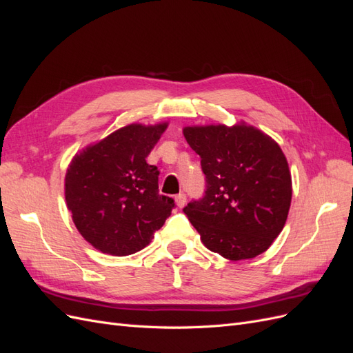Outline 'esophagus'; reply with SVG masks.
Returning a JSON list of instances; mask_svg holds the SVG:
<instances>
[{
	"label": "esophagus",
	"mask_w": 353,
	"mask_h": 353,
	"mask_svg": "<svg viewBox=\"0 0 353 353\" xmlns=\"http://www.w3.org/2000/svg\"><path fill=\"white\" fill-rule=\"evenodd\" d=\"M175 203H176V206L178 208H184L185 206V203H187V196L185 194H178V196H175Z\"/></svg>",
	"instance_id": "obj_1"
}]
</instances>
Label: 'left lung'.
I'll list each match as a JSON object with an SVG mask.
<instances>
[{
  "label": "left lung",
  "instance_id": "obj_1",
  "mask_svg": "<svg viewBox=\"0 0 353 353\" xmlns=\"http://www.w3.org/2000/svg\"><path fill=\"white\" fill-rule=\"evenodd\" d=\"M206 191L184 213L203 244L230 261L252 259L280 236L292 203L287 159L270 135L244 122L185 126Z\"/></svg>",
  "mask_w": 353,
  "mask_h": 353
}]
</instances>
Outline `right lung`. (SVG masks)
<instances>
[{"label":"right lung","instance_id":"right-lung-1","mask_svg":"<svg viewBox=\"0 0 353 353\" xmlns=\"http://www.w3.org/2000/svg\"><path fill=\"white\" fill-rule=\"evenodd\" d=\"M168 122L131 123L73 156L65 197L74 227L97 250L128 256L154 239L175 206L159 194V170L145 157Z\"/></svg>","mask_w":353,"mask_h":353}]
</instances>
